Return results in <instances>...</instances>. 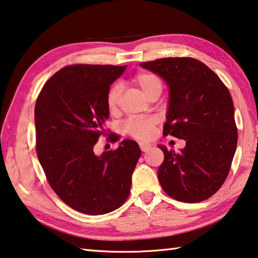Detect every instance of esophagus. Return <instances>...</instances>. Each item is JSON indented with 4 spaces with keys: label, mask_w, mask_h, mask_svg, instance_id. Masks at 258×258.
<instances>
[{
    "label": "esophagus",
    "mask_w": 258,
    "mask_h": 258,
    "mask_svg": "<svg viewBox=\"0 0 258 258\" xmlns=\"http://www.w3.org/2000/svg\"><path fill=\"white\" fill-rule=\"evenodd\" d=\"M140 148H141V150L143 152H147L148 150L151 148V144H148V143H140Z\"/></svg>",
    "instance_id": "1"
}]
</instances>
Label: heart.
Returning a JSON list of instances; mask_svg holds the SVG:
<instances>
[{
	"instance_id": "1",
	"label": "heart",
	"mask_w": 258,
	"mask_h": 258,
	"mask_svg": "<svg viewBox=\"0 0 258 258\" xmlns=\"http://www.w3.org/2000/svg\"><path fill=\"white\" fill-rule=\"evenodd\" d=\"M132 82L135 86L141 89V91L148 98L162 90V83L156 74L141 71L134 74L132 78ZM121 96V88L119 84H114L109 89L108 95H107V106L110 110H115L119 104V99ZM154 126H156V119L152 117H142V118H131L126 121L124 125L125 132L131 137L140 140V141H148L154 134Z\"/></svg>"
}]
</instances>
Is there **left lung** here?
<instances>
[{"label": "left lung", "instance_id": "obj_1", "mask_svg": "<svg viewBox=\"0 0 258 258\" xmlns=\"http://www.w3.org/2000/svg\"><path fill=\"white\" fill-rule=\"evenodd\" d=\"M140 65L165 79L169 87L163 137L186 141L179 152L158 145L165 156L158 169L162 189L179 202L208 200L223 185L237 148L230 92L212 70L193 57H166Z\"/></svg>", "mask_w": 258, "mask_h": 258}]
</instances>
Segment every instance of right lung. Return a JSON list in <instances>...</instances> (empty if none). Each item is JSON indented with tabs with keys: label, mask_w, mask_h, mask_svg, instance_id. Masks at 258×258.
I'll use <instances>...</instances> for the list:
<instances>
[{
	"label": "right lung",
	"mask_w": 258,
	"mask_h": 258,
	"mask_svg": "<svg viewBox=\"0 0 258 258\" xmlns=\"http://www.w3.org/2000/svg\"><path fill=\"white\" fill-rule=\"evenodd\" d=\"M126 67L73 64L49 78L35 106L36 152L48 184L79 212L99 215L127 200L139 144L124 140L115 150L96 156L100 137L117 142L105 130L109 117L107 95Z\"/></svg>",
	"instance_id": "1"
}]
</instances>
